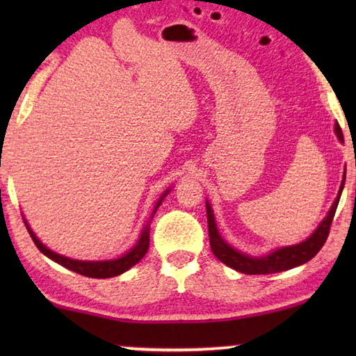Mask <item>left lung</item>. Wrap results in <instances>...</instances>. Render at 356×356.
<instances>
[{"mask_svg": "<svg viewBox=\"0 0 356 356\" xmlns=\"http://www.w3.org/2000/svg\"><path fill=\"white\" fill-rule=\"evenodd\" d=\"M335 133H337L340 140H343L342 128H340L339 124H335ZM343 184H345V177L342 179V184H340L339 196L332 204V207H330L327 217L321 222L318 230H316L308 240H305L303 243H300V245H295V246L280 248V250L270 252L269 256H264V257L246 256L243 254V252H238L236 250H233L230 245H227V243L222 240V236L218 235L211 204H206L209 241H211V250L213 252V256H216L218 261H222L223 264L232 267V269L243 272V274H248V275L275 274V272L289 270V269H293L296 266L305 264V262L313 259V257L318 254L321 248L324 246L325 240H327L330 225H332L335 211H337L339 199H340V194H342Z\"/></svg>", "mask_w": 356, "mask_h": 356, "instance_id": "left-lung-1", "label": "left lung"}]
</instances>
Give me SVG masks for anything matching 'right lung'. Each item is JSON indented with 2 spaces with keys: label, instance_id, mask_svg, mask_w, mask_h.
Wrapping results in <instances>:
<instances>
[{
  "label": "right lung",
  "instance_id": "obj_1",
  "mask_svg": "<svg viewBox=\"0 0 356 356\" xmlns=\"http://www.w3.org/2000/svg\"><path fill=\"white\" fill-rule=\"evenodd\" d=\"M168 193V191H167ZM167 193H163V196L160 197V201L157 202V206H155V211H157V207L160 206V202H162V199L167 196ZM154 211V213H155ZM26 222V220H24ZM26 227L29 230V235L35 243V246L40 250L43 254L50 257L58 264H61L63 267H66V269H70L72 272H76V274H81V275H86V277H92V279H108V277H115V275H120L126 272L131 267L138 264V262L143 259L145 256V252L149 250V228L145 227L143 235H140L138 245H136L133 250L129 252H126L123 257H120V259H115V261H76V259H70V257H65V256H60L56 254V252H53L48 250L47 246H43L40 240L33 235V232L29 228L27 222H26Z\"/></svg>",
  "mask_w": 356,
  "mask_h": 356
}]
</instances>
